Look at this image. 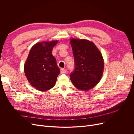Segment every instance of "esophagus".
Here are the masks:
<instances>
[{
    "instance_id": "34e87169",
    "label": "esophagus",
    "mask_w": 134,
    "mask_h": 134,
    "mask_svg": "<svg viewBox=\"0 0 134 134\" xmlns=\"http://www.w3.org/2000/svg\"><path fill=\"white\" fill-rule=\"evenodd\" d=\"M60 71L61 73H66L67 72V69L66 68H61Z\"/></svg>"
}]
</instances>
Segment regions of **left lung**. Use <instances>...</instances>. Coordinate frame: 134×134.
<instances>
[{
  "instance_id": "1",
  "label": "left lung",
  "mask_w": 134,
  "mask_h": 134,
  "mask_svg": "<svg viewBox=\"0 0 134 134\" xmlns=\"http://www.w3.org/2000/svg\"><path fill=\"white\" fill-rule=\"evenodd\" d=\"M71 44L75 66L70 79L77 88L88 90L94 87L102 76V55L93 42L86 40L71 39Z\"/></svg>"
}]
</instances>
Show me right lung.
<instances>
[{"mask_svg": "<svg viewBox=\"0 0 134 134\" xmlns=\"http://www.w3.org/2000/svg\"><path fill=\"white\" fill-rule=\"evenodd\" d=\"M58 41L40 42L34 45L24 65V72L31 85L41 91H47L55 85L60 72L56 60L52 55Z\"/></svg>", "mask_w": 134, "mask_h": 134, "instance_id": "right-lung-1", "label": "right lung"}]
</instances>
